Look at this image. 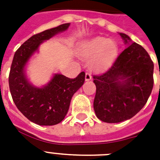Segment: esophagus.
Masks as SVG:
<instances>
[{"instance_id":"1","label":"esophagus","mask_w":160,"mask_h":160,"mask_svg":"<svg viewBox=\"0 0 160 160\" xmlns=\"http://www.w3.org/2000/svg\"><path fill=\"white\" fill-rule=\"evenodd\" d=\"M92 79V76H91V74L89 72H86L85 73V80L86 81H88V80H90Z\"/></svg>"}]
</instances>
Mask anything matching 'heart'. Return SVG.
<instances>
[{"mask_svg": "<svg viewBox=\"0 0 160 160\" xmlns=\"http://www.w3.org/2000/svg\"><path fill=\"white\" fill-rule=\"evenodd\" d=\"M118 45L115 41L105 37H98L84 43L80 50V56L89 60V67L96 72L109 68L117 56Z\"/></svg>", "mask_w": 160, "mask_h": 160, "instance_id": "1", "label": "heart"}]
</instances>
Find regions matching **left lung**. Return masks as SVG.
Instances as JSON below:
<instances>
[{
    "instance_id": "obj_1",
    "label": "left lung",
    "mask_w": 160,
    "mask_h": 160,
    "mask_svg": "<svg viewBox=\"0 0 160 160\" xmlns=\"http://www.w3.org/2000/svg\"><path fill=\"white\" fill-rule=\"evenodd\" d=\"M131 45L104 73L93 76L96 95L93 109L107 123H119L138 113L148 100L154 85V63L146 49L119 33Z\"/></svg>"
}]
</instances>
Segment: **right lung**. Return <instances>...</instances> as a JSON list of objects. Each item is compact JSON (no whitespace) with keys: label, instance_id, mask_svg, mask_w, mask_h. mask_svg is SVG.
I'll list each match as a JSON object with an SVG mask.
<instances>
[{"label":"right lung","instance_id":"1","mask_svg":"<svg viewBox=\"0 0 160 160\" xmlns=\"http://www.w3.org/2000/svg\"><path fill=\"white\" fill-rule=\"evenodd\" d=\"M69 26L70 23H64L33 35L17 49L12 61L9 75L12 98L22 115L39 125H54L64 119L72 96L84 84L85 73L80 72L74 79L57 74L46 86L39 88L28 83L24 67L42 41Z\"/></svg>","mask_w":160,"mask_h":160}]
</instances>
